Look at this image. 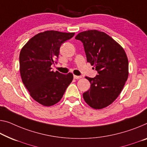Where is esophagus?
Listing matches in <instances>:
<instances>
[{
    "instance_id": "obj_1",
    "label": "esophagus",
    "mask_w": 147,
    "mask_h": 147,
    "mask_svg": "<svg viewBox=\"0 0 147 147\" xmlns=\"http://www.w3.org/2000/svg\"><path fill=\"white\" fill-rule=\"evenodd\" d=\"M81 78H82L81 76H75V75L74 76V78L76 79V80H78V79H80Z\"/></svg>"
}]
</instances>
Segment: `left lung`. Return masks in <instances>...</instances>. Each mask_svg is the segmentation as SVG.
<instances>
[{
  "instance_id": "obj_1",
  "label": "left lung",
  "mask_w": 147,
  "mask_h": 147,
  "mask_svg": "<svg viewBox=\"0 0 147 147\" xmlns=\"http://www.w3.org/2000/svg\"><path fill=\"white\" fill-rule=\"evenodd\" d=\"M83 42L87 62L98 72L94 78L86 77L91 87L83 94L88 105L102 109L120 94L129 75L128 59L124 49L107 33L88 30L76 35Z\"/></svg>"
}]
</instances>
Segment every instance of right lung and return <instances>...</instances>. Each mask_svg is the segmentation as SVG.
Listing matches in <instances>:
<instances>
[{
  "label": "right lung",
  "instance_id": "right-lung-1",
  "mask_svg": "<svg viewBox=\"0 0 147 147\" xmlns=\"http://www.w3.org/2000/svg\"><path fill=\"white\" fill-rule=\"evenodd\" d=\"M75 33L46 31L29 39L20 54V71L22 82L35 101L45 107L59 102L73 80L71 73L66 75L52 70L57 63L63 42Z\"/></svg>",
  "mask_w": 147,
  "mask_h": 147
}]
</instances>
